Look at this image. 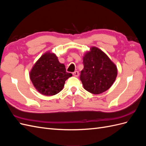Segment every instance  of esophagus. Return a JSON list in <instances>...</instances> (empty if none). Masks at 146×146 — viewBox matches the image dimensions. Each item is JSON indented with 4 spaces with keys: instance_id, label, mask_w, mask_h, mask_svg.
I'll list each match as a JSON object with an SVG mask.
<instances>
[{
    "instance_id": "obj_1",
    "label": "esophagus",
    "mask_w": 146,
    "mask_h": 146,
    "mask_svg": "<svg viewBox=\"0 0 146 146\" xmlns=\"http://www.w3.org/2000/svg\"><path fill=\"white\" fill-rule=\"evenodd\" d=\"M73 76H74L75 77H78L79 76V73L78 71H75L73 72Z\"/></svg>"
}]
</instances>
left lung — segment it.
<instances>
[{"instance_id": "1", "label": "left lung", "mask_w": 146, "mask_h": 146, "mask_svg": "<svg viewBox=\"0 0 146 146\" xmlns=\"http://www.w3.org/2000/svg\"><path fill=\"white\" fill-rule=\"evenodd\" d=\"M83 60L84 68L80 78L84 88L94 94L108 90L117 77L116 65L103 51L96 47H92Z\"/></svg>"}]
</instances>
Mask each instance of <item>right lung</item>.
Instances as JSON below:
<instances>
[{
    "mask_svg": "<svg viewBox=\"0 0 146 146\" xmlns=\"http://www.w3.org/2000/svg\"><path fill=\"white\" fill-rule=\"evenodd\" d=\"M71 76V73L66 72L64 64L59 62L56 55L49 52L39 58L30 72L35 88L47 96L58 94L63 90L65 81Z\"/></svg>",
    "mask_w": 146,
    "mask_h": 146,
    "instance_id": "right-lung-1",
    "label": "right lung"
}]
</instances>
